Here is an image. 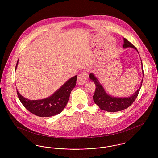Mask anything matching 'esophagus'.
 Returning <instances> with one entry per match:
<instances>
[{"mask_svg":"<svg viewBox=\"0 0 158 158\" xmlns=\"http://www.w3.org/2000/svg\"><path fill=\"white\" fill-rule=\"evenodd\" d=\"M88 74L86 72H83L78 75L77 78V83L78 85H84L85 83H86L88 80Z\"/></svg>","mask_w":158,"mask_h":158,"instance_id":"34e87169","label":"esophagus"}]
</instances>
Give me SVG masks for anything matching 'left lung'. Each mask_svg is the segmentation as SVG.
<instances>
[{"label":"left lung","instance_id":"8db88e82","mask_svg":"<svg viewBox=\"0 0 158 158\" xmlns=\"http://www.w3.org/2000/svg\"><path fill=\"white\" fill-rule=\"evenodd\" d=\"M128 47L135 48L138 52L137 48L134 45H133L130 42H129L127 39L123 38V48H126ZM141 68H142L143 77L140 82L139 88L136 90L135 93H133L132 95H130L129 97H114L108 94L107 92L105 89V88H103V86H102V85L100 83L97 77H95V75L93 73H90L89 77L90 80L94 82L96 87L95 93L93 96V100L94 103L96 105H97L101 110L108 111V112H111V113L120 111L128 108L135 102L140 91V88L142 86L143 78V74H144L142 61H141Z\"/></svg>","mask_w":158,"mask_h":158}]
</instances>
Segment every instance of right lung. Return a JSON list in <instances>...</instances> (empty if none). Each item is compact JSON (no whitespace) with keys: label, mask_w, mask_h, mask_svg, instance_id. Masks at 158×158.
<instances>
[{"label":"right lung","mask_w":158,"mask_h":158,"mask_svg":"<svg viewBox=\"0 0 158 158\" xmlns=\"http://www.w3.org/2000/svg\"><path fill=\"white\" fill-rule=\"evenodd\" d=\"M18 61L19 60L15 70L18 67ZM77 78V75L70 78L53 94L44 99L29 100L23 97L17 90L18 95L23 106L30 113L42 117L53 116L61 113L64 109L70 92L75 86Z\"/></svg>","instance_id":"add662e5"}]
</instances>
